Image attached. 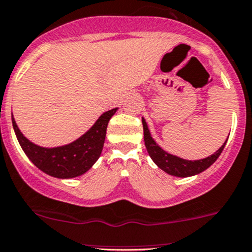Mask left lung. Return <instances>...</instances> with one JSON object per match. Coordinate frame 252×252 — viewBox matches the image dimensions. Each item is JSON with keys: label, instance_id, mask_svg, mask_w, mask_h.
Here are the masks:
<instances>
[{"label": "left lung", "instance_id": "8db88e82", "mask_svg": "<svg viewBox=\"0 0 252 252\" xmlns=\"http://www.w3.org/2000/svg\"><path fill=\"white\" fill-rule=\"evenodd\" d=\"M142 124H143V134H144V144H146L147 152H148L149 157L165 173L170 174L174 176H180V178H188V176L196 175L206 169L210 168L212 164L218 159L220 153L223 152L224 146H225L226 141L224 142L223 146L218 149L214 154L207 157L205 159H200V160H186V159L179 158V157L173 156V154L166 153L165 151L160 148L158 144L156 143L153 138H152L151 133H149L148 126H147L146 120L142 119Z\"/></svg>", "mask_w": 252, "mask_h": 252}]
</instances>
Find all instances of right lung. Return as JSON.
<instances>
[{
	"instance_id": "1",
	"label": "right lung",
	"mask_w": 252,
	"mask_h": 252,
	"mask_svg": "<svg viewBox=\"0 0 252 252\" xmlns=\"http://www.w3.org/2000/svg\"><path fill=\"white\" fill-rule=\"evenodd\" d=\"M118 108L104 113L86 133L72 143L56 148H44L27 139L19 131L13 115L14 132L22 149L36 168L45 174L59 179H69L82 175L93 166L103 151L106 127Z\"/></svg>"
}]
</instances>
